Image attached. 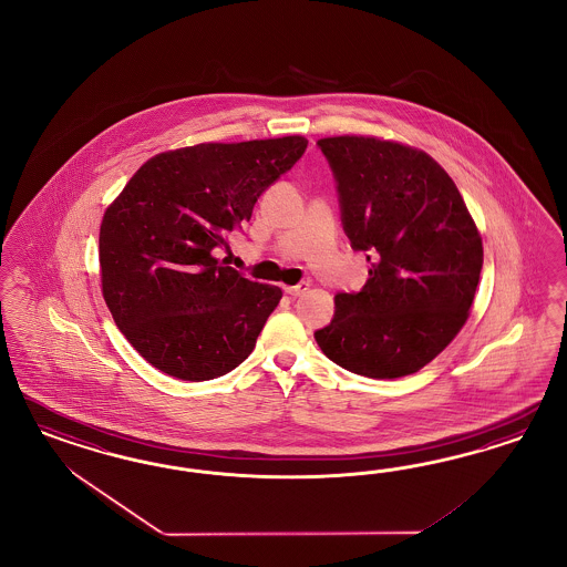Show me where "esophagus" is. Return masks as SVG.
Instances as JSON below:
<instances>
[{"instance_id":"34e87169","label":"esophagus","mask_w":567,"mask_h":567,"mask_svg":"<svg viewBox=\"0 0 567 567\" xmlns=\"http://www.w3.org/2000/svg\"><path fill=\"white\" fill-rule=\"evenodd\" d=\"M308 289V282H299V285H295V287H285V292L291 295V297H299V295H303Z\"/></svg>"}]
</instances>
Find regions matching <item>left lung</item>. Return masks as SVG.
Returning a JSON list of instances; mask_svg holds the SVG:
<instances>
[{
    "mask_svg": "<svg viewBox=\"0 0 567 567\" xmlns=\"http://www.w3.org/2000/svg\"><path fill=\"white\" fill-rule=\"evenodd\" d=\"M318 145L337 178L351 247L368 251L370 278L360 292L334 297V318L316 341L353 374H413L470 316L484 256L478 226L426 152L361 135Z\"/></svg>",
    "mask_w": 567,
    "mask_h": 567,
    "instance_id": "left-lung-1",
    "label": "left lung"
}]
</instances>
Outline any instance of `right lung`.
<instances>
[{"instance_id":"1","label":"right lung","mask_w":567,"mask_h":567,"mask_svg":"<svg viewBox=\"0 0 567 567\" xmlns=\"http://www.w3.org/2000/svg\"><path fill=\"white\" fill-rule=\"evenodd\" d=\"M308 138L199 143L150 157L100 228L105 306L143 360L202 382L254 351L282 291L224 266L228 233L303 155Z\"/></svg>"}]
</instances>
